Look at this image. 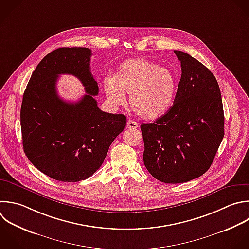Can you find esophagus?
<instances>
[{
  "label": "esophagus",
  "mask_w": 249,
  "mask_h": 249,
  "mask_svg": "<svg viewBox=\"0 0 249 249\" xmlns=\"http://www.w3.org/2000/svg\"><path fill=\"white\" fill-rule=\"evenodd\" d=\"M139 125H138V124L136 123V122H134V121H131V120H129L128 122H127V124H126V127L127 128H130V129H135V128H137Z\"/></svg>",
  "instance_id": "1"
}]
</instances>
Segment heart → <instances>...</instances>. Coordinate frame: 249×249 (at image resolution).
Segmentation results:
<instances>
[{
    "label": "heart",
    "instance_id": "1",
    "mask_svg": "<svg viewBox=\"0 0 249 249\" xmlns=\"http://www.w3.org/2000/svg\"><path fill=\"white\" fill-rule=\"evenodd\" d=\"M177 90L175 75L167 68L143 58L124 61L113 80H106L104 91L110 104L120 106L129 96L131 109L143 120L153 121L172 106Z\"/></svg>",
    "mask_w": 249,
    "mask_h": 249
}]
</instances>
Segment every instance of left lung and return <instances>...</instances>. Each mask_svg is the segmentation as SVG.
Masks as SVG:
<instances>
[{"mask_svg":"<svg viewBox=\"0 0 249 249\" xmlns=\"http://www.w3.org/2000/svg\"><path fill=\"white\" fill-rule=\"evenodd\" d=\"M181 79L173 105L156 122L140 125L144 164L163 183H184L210 167L224 137V111L214 75L186 53L174 51Z\"/></svg>","mask_w":249,"mask_h":249,"instance_id":"left-lung-1","label":"left lung"}]
</instances>
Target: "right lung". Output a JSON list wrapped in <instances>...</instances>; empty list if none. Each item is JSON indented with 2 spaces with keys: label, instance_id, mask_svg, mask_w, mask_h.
<instances>
[{
  "label": "right lung",
  "instance_id": "1",
  "mask_svg": "<svg viewBox=\"0 0 249 249\" xmlns=\"http://www.w3.org/2000/svg\"><path fill=\"white\" fill-rule=\"evenodd\" d=\"M90 56L88 48L52 52L34 70L23 94L20 124L25 155L41 172L57 181L90 177L126 124L124 115L98 108ZM61 73L77 76L85 86L86 94L80 102L66 103L58 96L56 82Z\"/></svg>",
  "mask_w": 249,
  "mask_h": 249
}]
</instances>
